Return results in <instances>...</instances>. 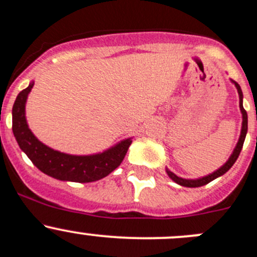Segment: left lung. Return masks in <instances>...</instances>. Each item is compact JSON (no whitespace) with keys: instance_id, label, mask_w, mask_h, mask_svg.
Instances as JSON below:
<instances>
[{"instance_id":"left-lung-1","label":"left lung","mask_w":257,"mask_h":257,"mask_svg":"<svg viewBox=\"0 0 257 257\" xmlns=\"http://www.w3.org/2000/svg\"><path fill=\"white\" fill-rule=\"evenodd\" d=\"M232 82H233V80H232ZM233 83L237 88L238 96H240V109H241V113H242V128H241L240 139H238V143H237L233 153H232V155L229 156V159L227 160V163L224 164L223 167H221L218 170H216L214 173H212V174L207 175V177H203V178H199V179H183V178H179L178 175H175L174 173L170 172V170H167V173H168V175L170 177V179H173L175 183H178L179 185H183V187H188V188H197V187H202V185L208 184V183H211L212 180H214L216 178L221 177V175H223L224 173L228 172V170L232 168V165L236 163L238 155H240L241 150H242L243 141H245V138H246V134H247V112L245 111V108H243V106H242L243 96H242V90H241V87L238 85V83H236V82H233Z\"/></svg>"}]
</instances>
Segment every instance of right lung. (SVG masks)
Instances as JSON below:
<instances>
[{
  "instance_id": "1",
  "label": "right lung",
  "mask_w": 257,
  "mask_h": 257,
  "mask_svg": "<svg viewBox=\"0 0 257 257\" xmlns=\"http://www.w3.org/2000/svg\"><path fill=\"white\" fill-rule=\"evenodd\" d=\"M34 82L21 90L12 107V131L21 150L44 174L59 180L90 183L107 177L123 160L133 140L126 139L113 148L94 155H69L53 150L38 140L29 128L25 104Z\"/></svg>"
}]
</instances>
